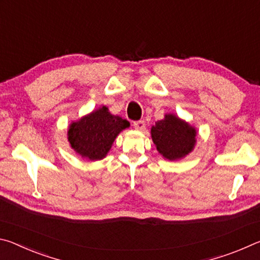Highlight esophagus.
<instances>
[{"mask_svg": "<svg viewBox=\"0 0 260 260\" xmlns=\"http://www.w3.org/2000/svg\"><path fill=\"white\" fill-rule=\"evenodd\" d=\"M134 127H135L136 129H139V131H143L144 127H146V122H144V120L134 121Z\"/></svg>", "mask_w": 260, "mask_h": 260, "instance_id": "34e87169", "label": "esophagus"}]
</instances>
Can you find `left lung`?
<instances>
[{
  "label": "left lung",
  "mask_w": 260,
  "mask_h": 260,
  "mask_svg": "<svg viewBox=\"0 0 260 260\" xmlns=\"http://www.w3.org/2000/svg\"><path fill=\"white\" fill-rule=\"evenodd\" d=\"M157 150L166 159L174 160L188 155L196 142V131L173 114H166L151 128Z\"/></svg>",
  "instance_id": "obj_1"
}]
</instances>
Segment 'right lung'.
<instances>
[{
	"label": "right lung",
	"mask_w": 260,
	"mask_h": 260,
	"mask_svg": "<svg viewBox=\"0 0 260 260\" xmlns=\"http://www.w3.org/2000/svg\"><path fill=\"white\" fill-rule=\"evenodd\" d=\"M129 126L120 117L112 116L103 107L78 122L69 129V141L79 155L90 160H100L109 152L116 136Z\"/></svg>",
	"instance_id": "obj_1"
}]
</instances>
